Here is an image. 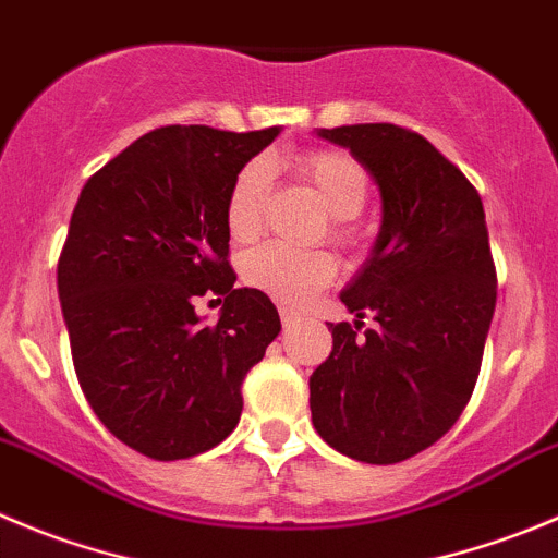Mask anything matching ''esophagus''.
I'll return each mask as SVG.
<instances>
[{"label":"esophagus","instance_id":"34e87169","mask_svg":"<svg viewBox=\"0 0 558 558\" xmlns=\"http://www.w3.org/2000/svg\"><path fill=\"white\" fill-rule=\"evenodd\" d=\"M279 317H282V326L284 328H290L295 320H299V315H295L293 310H288V306H282V310H279Z\"/></svg>","mask_w":558,"mask_h":558}]
</instances>
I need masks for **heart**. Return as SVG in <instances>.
<instances>
[{
	"label": "heart",
	"mask_w": 558,
	"mask_h": 558,
	"mask_svg": "<svg viewBox=\"0 0 558 558\" xmlns=\"http://www.w3.org/2000/svg\"><path fill=\"white\" fill-rule=\"evenodd\" d=\"M299 172L310 180L320 203L333 216L328 235L339 246H355V230L348 225L364 208L369 194V178L353 156L331 147L310 150L299 158ZM270 169L265 161H248L235 174L227 194L225 221L235 241H252L263 227L265 199H268ZM337 263L323 248H293L282 243H263L241 259V276L248 288L299 306L317 290L331 284Z\"/></svg>",
	"instance_id": "1"
}]
</instances>
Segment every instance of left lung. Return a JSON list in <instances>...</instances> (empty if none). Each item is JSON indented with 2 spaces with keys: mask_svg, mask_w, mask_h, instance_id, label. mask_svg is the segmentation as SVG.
<instances>
[{
  "mask_svg": "<svg viewBox=\"0 0 558 558\" xmlns=\"http://www.w3.org/2000/svg\"><path fill=\"white\" fill-rule=\"evenodd\" d=\"M373 174L384 221L328 326L331 355L312 373V424L353 460L391 465L452 429L482 367L496 310L485 208L463 172L416 131L391 123L320 129ZM364 314L379 323L359 335Z\"/></svg>",
  "mask_w": 558,
  "mask_h": 558,
  "instance_id": "obj_1",
  "label": "left lung"
}]
</instances>
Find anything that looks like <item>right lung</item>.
Wrapping results in <instances>:
<instances>
[{
    "mask_svg": "<svg viewBox=\"0 0 558 558\" xmlns=\"http://www.w3.org/2000/svg\"><path fill=\"white\" fill-rule=\"evenodd\" d=\"M279 129L167 125L84 183L57 265L78 386L114 438L153 460L208 452L235 429L241 384L282 331L235 288L227 194ZM222 304L205 327L193 304Z\"/></svg>",
    "mask_w": 558,
    "mask_h": 558,
    "instance_id": "add662e5",
    "label": "right lung"
}]
</instances>
